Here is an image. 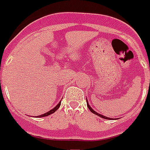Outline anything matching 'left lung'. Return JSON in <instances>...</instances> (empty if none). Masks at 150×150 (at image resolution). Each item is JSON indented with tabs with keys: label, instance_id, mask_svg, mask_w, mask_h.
<instances>
[{
	"label": "left lung",
	"instance_id": "8db88e82",
	"mask_svg": "<svg viewBox=\"0 0 150 150\" xmlns=\"http://www.w3.org/2000/svg\"><path fill=\"white\" fill-rule=\"evenodd\" d=\"M87 107H88V108H89V110H90V111H91L92 113H93V114H96V115H97V116L100 117H102V118H104V119H110V118H109V117H107L103 116V115H102V114H98V113H97V112H96V111H95V110H94L92 109L91 107H90V106H89V103H87Z\"/></svg>",
	"mask_w": 150,
	"mask_h": 150
}]
</instances>
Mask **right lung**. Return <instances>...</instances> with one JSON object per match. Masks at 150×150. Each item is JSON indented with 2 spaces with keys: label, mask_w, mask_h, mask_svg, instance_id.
Segmentation results:
<instances>
[{
  "label": "right lung",
  "mask_w": 150,
  "mask_h": 150,
  "mask_svg": "<svg viewBox=\"0 0 150 150\" xmlns=\"http://www.w3.org/2000/svg\"><path fill=\"white\" fill-rule=\"evenodd\" d=\"M60 106H61V102L59 103L57 105L56 107H54V109L50 110H49V111H48V112H47V113H45V114H42V115H40V116H39V117H46V116H48V115H50V114H53V113H54V112L56 111L58 109L59 107H60ZM37 117H38V116H37Z\"/></svg>",
  "instance_id": "obj_1"
}]
</instances>
